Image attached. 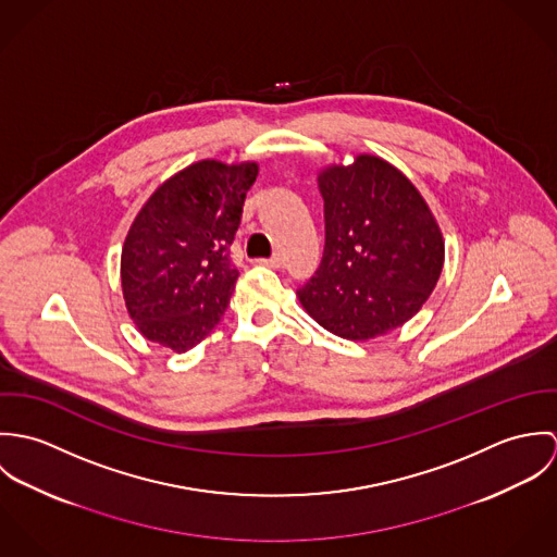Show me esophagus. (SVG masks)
I'll return each instance as SVG.
<instances>
[{
    "mask_svg": "<svg viewBox=\"0 0 557 557\" xmlns=\"http://www.w3.org/2000/svg\"><path fill=\"white\" fill-rule=\"evenodd\" d=\"M259 263L270 265V268H281V265L285 263V259H283V255H281V252H276V255H272L270 259H259Z\"/></svg>",
    "mask_w": 557,
    "mask_h": 557,
    "instance_id": "esophagus-1",
    "label": "esophagus"
}]
</instances>
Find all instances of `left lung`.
I'll return each mask as SVG.
<instances>
[{
	"instance_id": "8db88e82",
	"label": "left lung",
	"mask_w": 557,
	"mask_h": 557,
	"mask_svg": "<svg viewBox=\"0 0 557 557\" xmlns=\"http://www.w3.org/2000/svg\"><path fill=\"white\" fill-rule=\"evenodd\" d=\"M325 246L298 289L307 313L336 336L367 341L413 318L431 296L444 239L416 186L391 162L358 157L319 175Z\"/></svg>"
}]
</instances>
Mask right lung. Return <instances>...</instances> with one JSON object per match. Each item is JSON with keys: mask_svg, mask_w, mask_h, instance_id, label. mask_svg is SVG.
I'll list each match as a JSON object with an SVG mask.
<instances>
[{"mask_svg": "<svg viewBox=\"0 0 557 557\" xmlns=\"http://www.w3.org/2000/svg\"><path fill=\"white\" fill-rule=\"evenodd\" d=\"M257 164L201 160L169 177L122 248V289L148 341L188 351L221 321L239 272L232 244Z\"/></svg>", "mask_w": 557, "mask_h": 557, "instance_id": "add662e5", "label": "right lung"}]
</instances>
